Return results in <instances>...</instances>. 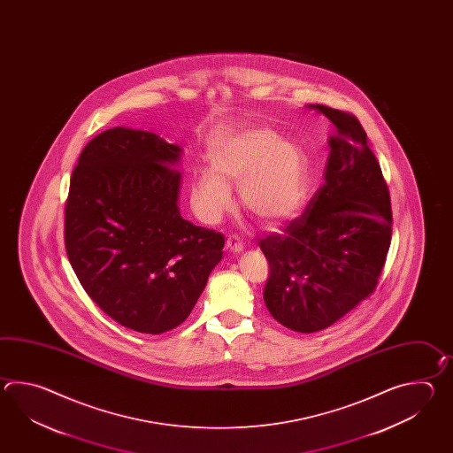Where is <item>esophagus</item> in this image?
I'll return each mask as SVG.
<instances>
[{
    "label": "esophagus",
    "mask_w": 453,
    "mask_h": 453,
    "mask_svg": "<svg viewBox=\"0 0 453 453\" xmlns=\"http://www.w3.org/2000/svg\"><path fill=\"white\" fill-rule=\"evenodd\" d=\"M226 250L233 252V254H240L241 250H244V242L238 236H228L226 240Z\"/></svg>",
    "instance_id": "obj_1"
}]
</instances>
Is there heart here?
Segmentation results:
<instances>
[{
	"label": "heart",
	"mask_w": 453,
	"mask_h": 453,
	"mask_svg": "<svg viewBox=\"0 0 453 453\" xmlns=\"http://www.w3.org/2000/svg\"><path fill=\"white\" fill-rule=\"evenodd\" d=\"M207 158L211 168L199 173L194 191L205 220L215 222L230 211V184H238L246 211L267 226L289 222L303 211L308 199V157L275 129H219L207 141Z\"/></svg>",
	"instance_id": "obj_1"
}]
</instances>
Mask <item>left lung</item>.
Listing matches in <instances>:
<instances>
[{"mask_svg":"<svg viewBox=\"0 0 453 453\" xmlns=\"http://www.w3.org/2000/svg\"><path fill=\"white\" fill-rule=\"evenodd\" d=\"M308 108L335 126L326 183L283 234L259 241L270 265L265 306L301 334L330 327L376 289L392 240L390 196L363 126L340 110Z\"/></svg>","mask_w":453,"mask_h":453,"instance_id":"1","label":"left lung"}]
</instances>
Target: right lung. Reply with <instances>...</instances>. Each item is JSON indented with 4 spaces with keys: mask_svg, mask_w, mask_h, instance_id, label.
Here are the masks:
<instances>
[{
    "mask_svg": "<svg viewBox=\"0 0 453 453\" xmlns=\"http://www.w3.org/2000/svg\"><path fill=\"white\" fill-rule=\"evenodd\" d=\"M183 149L118 126L77 160L65 213L68 259L87 295L118 324L164 334L191 314L225 238L180 213Z\"/></svg>",
    "mask_w": 453,
    "mask_h": 453,
    "instance_id": "1",
    "label": "right lung"
}]
</instances>
